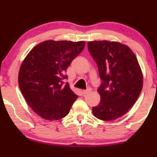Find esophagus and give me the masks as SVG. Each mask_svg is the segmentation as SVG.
<instances>
[{
    "label": "esophagus",
    "mask_w": 157,
    "mask_h": 157,
    "mask_svg": "<svg viewBox=\"0 0 157 157\" xmlns=\"http://www.w3.org/2000/svg\"><path fill=\"white\" fill-rule=\"evenodd\" d=\"M90 92H91V89L89 88V89H87V90H83V91H82V94H83V96H85V95L88 94V93H90Z\"/></svg>",
    "instance_id": "1"
}]
</instances>
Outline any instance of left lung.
<instances>
[{"label":"left lung","instance_id":"left-lung-1","mask_svg":"<svg viewBox=\"0 0 157 157\" xmlns=\"http://www.w3.org/2000/svg\"><path fill=\"white\" fill-rule=\"evenodd\" d=\"M88 50L102 80L98 88L101 100L93 107V115L103 121L117 119L127 113L141 92L143 74L138 61L129 47L118 42H88Z\"/></svg>","mask_w":157,"mask_h":157}]
</instances>
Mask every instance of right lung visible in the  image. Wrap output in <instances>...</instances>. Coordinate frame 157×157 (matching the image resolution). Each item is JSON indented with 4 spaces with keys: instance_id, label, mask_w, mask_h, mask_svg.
<instances>
[{
    "instance_id": "right-lung-1",
    "label": "right lung",
    "mask_w": 157,
    "mask_h": 157,
    "mask_svg": "<svg viewBox=\"0 0 157 157\" xmlns=\"http://www.w3.org/2000/svg\"><path fill=\"white\" fill-rule=\"evenodd\" d=\"M85 47L84 41L48 40L38 44L20 66V91L36 114L49 121L65 117L78 96L64 84L66 71Z\"/></svg>"
}]
</instances>
